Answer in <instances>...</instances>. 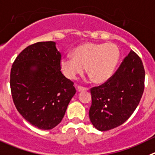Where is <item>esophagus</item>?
Instances as JSON below:
<instances>
[{
    "instance_id": "34e87169",
    "label": "esophagus",
    "mask_w": 155,
    "mask_h": 155,
    "mask_svg": "<svg viewBox=\"0 0 155 155\" xmlns=\"http://www.w3.org/2000/svg\"><path fill=\"white\" fill-rule=\"evenodd\" d=\"M77 90L79 92H81V91H88L89 90V89L86 87H83V86H79L77 87Z\"/></svg>"
}]
</instances>
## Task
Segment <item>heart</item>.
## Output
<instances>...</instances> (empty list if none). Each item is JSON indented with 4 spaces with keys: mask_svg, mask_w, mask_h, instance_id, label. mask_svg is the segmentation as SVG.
Here are the masks:
<instances>
[{
    "mask_svg": "<svg viewBox=\"0 0 155 155\" xmlns=\"http://www.w3.org/2000/svg\"><path fill=\"white\" fill-rule=\"evenodd\" d=\"M73 55H64L60 61L62 73L69 79H75L85 69L97 83L110 79L119 62L120 49L114 43L82 44L74 48Z\"/></svg>",
    "mask_w": 155,
    "mask_h": 155,
    "instance_id": "1",
    "label": "heart"
}]
</instances>
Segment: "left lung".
I'll return each instance as SVG.
<instances>
[{"label": "left lung", "mask_w": 155, "mask_h": 155, "mask_svg": "<svg viewBox=\"0 0 155 155\" xmlns=\"http://www.w3.org/2000/svg\"><path fill=\"white\" fill-rule=\"evenodd\" d=\"M144 78L141 59L131 50L110 79L91 88L89 116L93 126L106 131L123 124L140 103Z\"/></svg>", "instance_id": "left-lung-1"}]
</instances>
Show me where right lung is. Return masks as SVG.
Segmentation results:
<instances>
[{"mask_svg": "<svg viewBox=\"0 0 155 155\" xmlns=\"http://www.w3.org/2000/svg\"><path fill=\"white\" fill-rule=\"evenodd\" d=\"M61 53L54 41L31 45L12 65L10 86L17 110L31 124L51 130L62 121L76 93L61 72Z\"/></svg>", "mask_w": 155, "mask_h": 155, "instance_id": "right-lung-1", "label": "right lung"}]
</instances>
